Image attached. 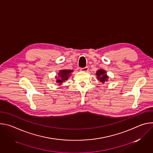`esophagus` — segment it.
Listing matches in <instances>:
<instances>
[{
	"label": "esophagus",
	"instance_id": "obj_1",
	"mask_svg": "<svg viewBox=\"0 0 153 153\" xmlns=\"http://www.w3.org/2000/svg\"><path fill=\"white\" fill-rule=\"evenodd\" d=\"M88 67H86L85 68H80V71H84V72H88Z\"/></svg>",
	"mask_w": 153,
	"mask_h": 153
}]
</instances>
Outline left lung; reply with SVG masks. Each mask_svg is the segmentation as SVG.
Returning <instances> with one entry per match:
<instances>
[{"mask_svg":"<svg viewBox=\"0 0 153 153\" xmlns=\"http://www.w3.org/2000/svg\"><path fill=\"white\" fill-rule=\"evenodd\" d=\"M106 72L102 69H100L97 71L96 75L97 77V80L101 82L102 83H104L105 82H106L108 79V76L106 74Z\"/></svg>","mask_w":153,"mask_h":153,"instance_id":"1","label":"left lung"}]
</instances>
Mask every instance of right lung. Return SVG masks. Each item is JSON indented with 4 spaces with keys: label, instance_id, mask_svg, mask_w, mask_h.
<instances>
[{
    "label": "right lung",
    "instance_id": "1",
    "mask_svg": "<svg viewBox=\"0 0 153 153\" xmlns=\"http://www.w3.org/2000/svg\"><path fill=\"white\" fill-rule=\"evenodd\" d=\"M73 71V70H60L59 73H58V77L57 78L56 82L58 85H60L64 82L65 80H67L68 77L71 76V73Z\"/></svg>",
    "mask_w": 153,
    "mask_h": 153
}]
</instances>
